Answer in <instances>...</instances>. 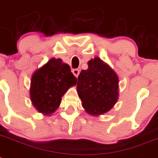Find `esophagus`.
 Instances as JSON below:
<instances>
[{
    "label": "esophagus",
    "instance_id": "34e87169",
    "mask_svg": "<svg viewBox=\"0 0 158 158\" xmlns=\"http://www.w3.org/2000/svg\"><path fill=\"white\" fill-rule=\"evenodd\" d=\"M73 75L76 77H78V75H79V73H80V70H78V69H73Z\"/></svg>",
    "mask_w": 158,
    "mask_h": 158
}]
</instances>
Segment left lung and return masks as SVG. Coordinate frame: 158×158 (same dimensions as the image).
Masks as SVG:
<instances>
[{
    "instance_id": "1",
    "label": "left lung",
    "mask_w": 158,
    "mask_h": 158,
    "mask_svg": "<svg viewBox=\"0 0 158 158\" xmlns=\"http://www.w3.org/2000/svg\"><path fill=\"white\" fill-rule=\"evenodd\" d=\"M88 69L79 74L77 90L85 110L100 116L110 111L118 101V77L110 65L94 57L88 61Z\"/></svg>"
}]
</instances>
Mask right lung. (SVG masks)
<instances>
[{"mask_svg":"<svg viewBox=\"0 0 158 158\" xmlns=\"http://www.w3.org/2000/svg\"><path fill=\"white\" fill-rule=\"evenodd\" d=\"M77 78L69 65L60 58H52L37 69L31 76L30 98L32 105L44 116L58 109L68 89L76 85Z\"/></svg>","mask_w":158,"mask_h":158,"instance_id":"add662e5","label":"right lung"}]
</instances>
